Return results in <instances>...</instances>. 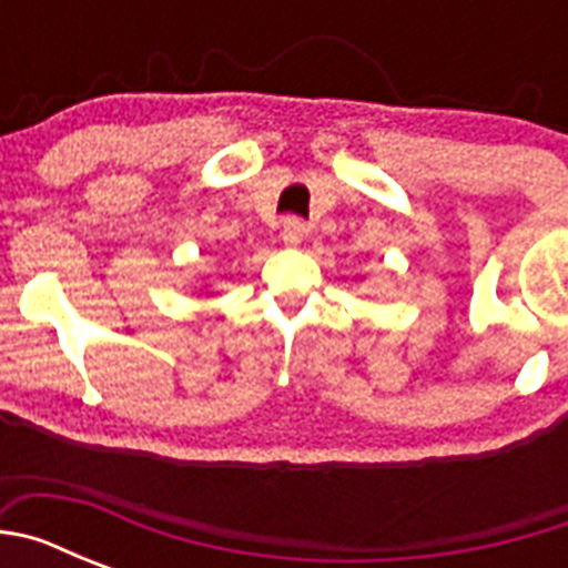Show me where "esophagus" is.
I'll list each match as a JSON object with an SVG mask.
<instances>
[{
	"label": "esophagus",
	"instance_id": "obj_1",
	"mask_svg": "<svg viewBox=\"0 0 568 568\" xmlns=\"http://www.w3.org/2000/svg\"><path fill=\"white\" fill-rule=\"evenodd\" d=\"M304 235H307V224L298 222V219H287L284 227H281V239H284L287 247H298L301 241H304Z\"/></svg>",
	"mask_w": 568,
	"mask_h": 568
}]
</instances>
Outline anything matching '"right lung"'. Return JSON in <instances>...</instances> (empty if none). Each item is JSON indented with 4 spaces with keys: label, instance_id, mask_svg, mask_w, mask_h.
I'll use <instances>...</instances> for the list:
<instances>
[{
    "label": "right lung",
    "instance_id": "1",
    "mask_svg": "<svg viewBox=\"0 0 568 568\" xmlns=\"http://www.w3.org/2000/svg\"><path fill=\"white\" fill-rule=\"evenodd\" d=\"M204 290H207V287H204Z\"/></svg>",
    "mask_w": 568,
    "mask_h": 568
}]
</instances>
